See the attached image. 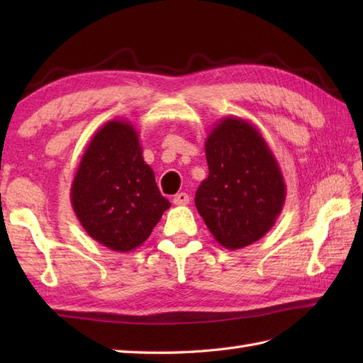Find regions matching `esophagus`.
<instances>
[{"instance_id":"esophagus-1","label":"esophagus","mask_w":363,"mask_h":363,"mask_svg":"<svg viewBox=\"0 0 363 363\" xmlns=\"http://www.w3.org/2000/svg\"><path fill=\"white\" fill-rule=\"evenodd\" d=\"M189 201H190V198H189L187 194H177V195H174V198H173V203H174L176 206L189 204Z\"/></svg>"}]
</instances>
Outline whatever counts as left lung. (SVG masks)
<instances>
[{
	"instance_id": "8db88e82",
	"label": "left lung",
	"mask_w": 363,
	"mask_h": 363,
	"mask_svg": "<svg viewBox=\"0 0 363 363\" xmlns=\"http://www.w3.org/2000/svg\"><path fill=\"white\" fill-rule=\"evenodd\" d=\"M209 176L195 206L221 246L245 248L264 237L285 203V182L259 129L238 117L220 120L206 138Z\"/></svg>"
}]
</instances>
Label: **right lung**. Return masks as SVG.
Returning <instances> with one entry per match:
<instances>
[{"instance_id":"obj_1","label":"right lung","mask_w":363,"mask_h":363,"mask_svg":"<svg viewBox=\"0 0 363 363\" xmlns=\"http://www.w3.org/2000/svg\"><path fill=\"white\" fill-rule=\"evenodd\" d=\"M142 154L135 128L111 120L91 137L76 169L73 211L86 233L112 251L140 246L172 206Z\"/></svg>"}]
</instances>
